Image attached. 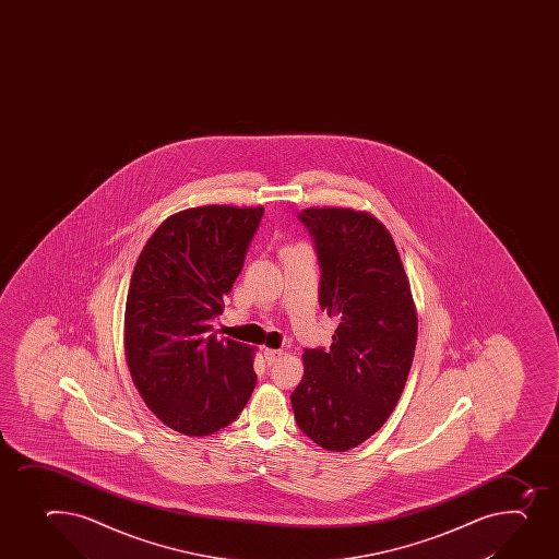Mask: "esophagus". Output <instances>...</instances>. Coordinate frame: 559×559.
I'll list each match as a JSON object with an SVG mask.
<instances>
[{
  "label": "esophagus",
  "instance_id": "obj_1",
  "mask_svg": "<svg viewBox=\"0 0 559 559\" xmlns=\"http://www.w3.org/2000/svg\"><path fill=\"white\" fill-rule=\"evenodd\" d=\"M283 355V349L264 348V357L265 360H267V365H273V362L281 359Z\"/></svg>",
  "mask_w": 559,
  "mask_h": 559
}]
</instances>
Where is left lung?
I'll return each instance as SVG.
<instances>
[{
    "label": "left lung",
    "instance_id": "obj_1",
    "mask_svg": "<svg viewBox=\"0 0 559 559\" xmlns=\"http://www.w3.org/2000/svg\"><path fill=\"white\" fill-rule=\"evenodd\" d=\"M300 221L321 260L319 302L338 326L328 352L302 355L292 406L311 441L346 452L381 430L397 406L414 360L417 310L397 246L377 216L308 207Z\"/></svg>",
    "mask_w": 559,
    "mask_h": 559
}]
</instances>
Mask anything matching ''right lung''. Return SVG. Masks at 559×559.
<instances>
[{
	"instance_id": "1",
	"label": "right lung",
	"mask_w": 559,
	"mask_h": 559,
	"mask_svg": "<svg viewBox=\"0 0 559 559\" xmlns=\"http://www.w3.org/2000/svg\"><path fill=\"white\" fill-rule=\"evenodd\" d=\"M264 207L211 204L167 216L134 265L123 352L147 408L171 430L204 437L231 425L253 393L257 348L218 341L224 310Z\"/></svg>"
}]
</instances>
